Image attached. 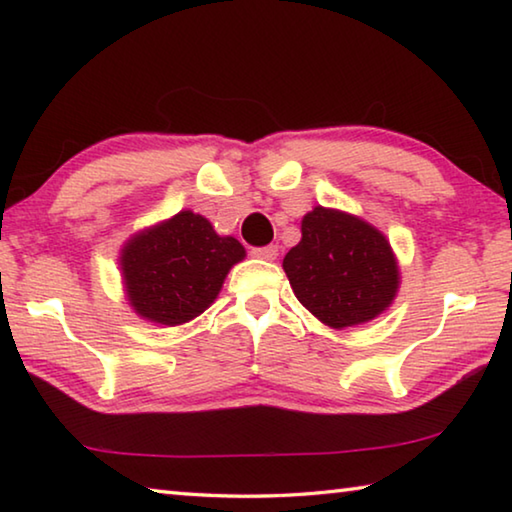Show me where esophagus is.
I'll return each mask as SVG.
<instances>
[{
  "label": "esophagus",
  "mask_w": 512,
  "mask_h": 512,
  "mask_svg": "<svg viewBox=\"0 0 512 512\" xmlns=\"http://www.w3.org/2000/svg\"><path fill=\"white\" fill-rule=\"evenodd\" d=\"M250 255L257 259H275L277 257V246H262V248H250Z\"/></svg>",
  "instance_id": "1"
}]
</instances>
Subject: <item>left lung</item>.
I'll use <instances>...</instances> for the list:
<instances>
[{
	"instance_id": "obj_1",
	"label": "left lung",
	"mask_w": 512,
	"mask_h": 512,
	"mask_svg": "<svg viewBox=\"0 0 512 512\" xmlns=\"http://www.w3.org/2000/svg\"><path fill=\"white\" fill-rule=\"evenodd\" d=\"M296 298L329 327L368 323L391 305L400 273L391 244L357 216L314 207L284 257Z\"/></svg>"
}]
</instances>
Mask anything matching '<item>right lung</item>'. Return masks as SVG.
<instances>
[{
	"mask_svg": "<svg viewBox=\"0 0 512 512\" xmlns=\"http://www.w3.org/2000/svg\"><path fill=\"white\" fill-rule=\"evenodd\" d=\"M244 255L237 239L216 235L201 214L180 212L126 244L121 271L128 300L146 320L183 325L212 305Z\"/></svg>",
	"mask_w": 512,
	"mask_h": 512,
	"instance_id": "add662e5",
	"label": "right lung"
}]
</instances>
